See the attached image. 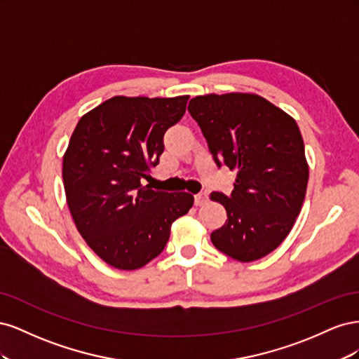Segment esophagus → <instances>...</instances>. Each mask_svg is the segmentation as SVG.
I'll use <instances>...</instances> for the list:
<instances>
[{
  "instance_id": "1",
  "label": "esophagus",
  "mask_w": 359,
  "mask_h": 359,
  "mask_svg": "<svg viewBox=\"0 0 359 359\" xmlns=\"http://www.w3.org/2000/svg\"><path fill=\"white\" fill-rule=\"evenodd\" d=\"M206 201H208V193L206 191H201L196 194V196H194V203L196 205H203Z\"/></svg>"
}]
</instances>
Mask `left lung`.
<instances>
[{"mask_svg":"<svg viewBox=\"0 0 359 359\" xmlns=\"http://www.w3.org/2000/svg\"><path fill=\"white\" fill-rule=\"evenodd\" d=\"M189 112L215 165L236 170L233 190L212 191L227 212L211 233L217 250L253 262L289 235L306 198L309 166L295 119L256 94L198 95Z\"/></svg>","mask_w":359,"mask_h":359,"instance_id":"left-lung-1","label":"left lung"}]
</instances>
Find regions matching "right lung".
Masks as SVG:
<instances>
[{"mask_svg": "<svg viewBox=\"0 0 359 359\" xmlns=\"http://www.w3.org/2000/svg\"><path fill=\"white\" fill-rule=\"evenodd\" d=\"M187 100L116 95L83 115L70 137L62 160L69 210L86 244L111 266L137 269L157 257L172 223L193 206L190 193L144 184Z\"/></svg>", "mask_w": 359, "mask_h": 359, "instance_id": "obj_1", "label": "right lung"}]
</instances>
